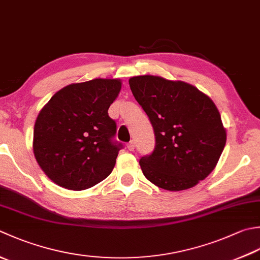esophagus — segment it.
<instances>
[{
  "mask_svg": "<svg viewBox=\"0 0 260 260\" xmlns=\"http://www.w3.org/2000/svg\"><path fill=\"white\" fill-rule=\"evenodd\" d=\"M127 149H128L129 151H134L135 149V142L134 141H131L128 144H127Z\"/></svg>",
  "mask_w": 260,
  "mask_h": 260,
  "instance_id": "obj_1",
  "label": "esophagus"
}]
</instances>
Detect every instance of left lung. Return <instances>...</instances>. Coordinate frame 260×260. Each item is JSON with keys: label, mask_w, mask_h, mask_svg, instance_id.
<instances>
[{"label": "left lung", "mask_w": 260, "mask_h": 260, "mask_svg": "<svg viewBox=\"0 0 260 260\" xmlns=\"http://www.w3.org/2000/svg\"><path fill=\"white\" fill-rule=\"evenodd\" d=\"M128 82L155 135L153 152L140 160L144 176L171 191L188 189L205 179L226 142L212 99L194 85L161 76H134Z\"/></svg>", "instance_id": "8db88e82"}]
</instances>
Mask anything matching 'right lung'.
<instances>
[{"label":"right lung","mask_w":260,"mask_h":260,"mask_svg":"<svg viewBox=\"0 0 260 260\" xmlns=\"http://www.w3.org/2000/svg\"><path fill=\"white\" fill-rule=\"evenodd\" d=\"M121 89L117 79H94L57 91L36 119L34 154L50 180L71 190L92 187L113 171L123 147L108 115Z\"/></svg>","instance_id":"right-lung-1"}]
</instances>
